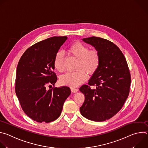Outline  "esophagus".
<instances>
[{"label": "esophagus", "mask_w": 148, "mask_h": 148, "mask_svg": "<svg viewBox=\"0 0 148 148\" xmlns=\"http://www.w3.org/2000/svg\"><path fill=\"white\" fill-rule=\"evenodd\" d=\"M78 89L77 88H71V92H73V93H75V92H77V91H78Z\"/></svg>", "instance_id": "1"}]
</instances>
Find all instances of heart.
<instances>
[{"label":"heart","instance_id":"heart-1","mask_svg":"<svg viewBox=\"0 0 148 148\" xmlns=\"http://www.w3.org/2000/svg\"><path fill=\"white\" fill-rule=\"evenodd\" d=\"M68 53L78 59L75 72L67 73L60 78V82L64 86L76 87L86 81L87 74L94 75L100 64V55L97 50H90L89 47L80 41H76L67 50ZM64 57L61 51H57L54 56L53 64L59 72L64 71Z\"/></svg>","mask_w":148,"mask_h":148}]
</instances>
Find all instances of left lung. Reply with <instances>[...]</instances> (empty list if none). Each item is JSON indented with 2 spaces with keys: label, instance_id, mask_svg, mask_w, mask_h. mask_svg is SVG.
Returning <instances> with one entry per match:
<instances>
[{
  "label": "left lung",
  "instance_id": "left-lung-1",
  "mask_svg": "<svg viewBox=\"0 0 148 148\" xmlns=\"http://www.w3.org/2000/svg\"><path fill=\"white\" fill-rule=\"evenodd\" d=\"M82 40L99 52L100 64L88 85L79 88L85 96L80 112L88 119L104 121L117 114L127 99L131 82L130 71L124 55L112 42L94 36ZM91 86L96 88L91 89Z\"/></svg>",
  "mask_w": 148,
  "mask_h": 148
}]
</instances>
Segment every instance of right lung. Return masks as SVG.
<instances>
[{
  "instance_id": "right-lung-1",
  "label": "right lung",
  "mask_w": 148,
  "mask_h": 148,
  "mask_svg": "<svg viewBox=\"0 0 148 148\" xmlns=\"http://www.w3.org/2000/svg\"><path fill=\"white\" fill-rule=\"evenodd\" d=\"M67 39V36L52 37L39 41L27 49L18 61L16 94L23 111L36 122L48 123L57 119L71 94L66 86L47 88L57 81L53 60Z\"/></svg>"
}]
</instances>
